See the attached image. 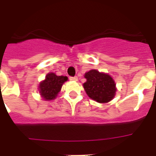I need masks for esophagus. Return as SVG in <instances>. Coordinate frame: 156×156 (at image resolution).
<instances>
[{
	"mask_svg": "<svg viewBox=\"0 0 156 156\" xmlns=\"http://www.w3.org/2000/svg\"><path fill=\"white\" fill-rule=\"evenodd\" d=\"M69 79L72 81H77L78 80V77H77V76H74V77H69Z\"/></svg>",
	"mask_w": 156,
	"mask_h": 156,
	"instance_id": "esophagus-1",
	"label": "esophagus"
}]
</instances>
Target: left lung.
I'll list each match as a JSON object with an SVG mask.
<instances>
[{
  "instance_id": "left-lung-1",
  "label": "left lung",
  "mask_w": 156,
  "mask_h": 156,
  "mask_svg": "<svg viewBox=\"0 0 156 156\" xmlns=\"http://www.w3.org/2000/svg\"><path fill=\"white\" fill-rule=\"evenodd\" d=\"M87 82L83 87L88 96L98 103H107L113 99L116 93V84L113 79L106 73L91 69L85 73Z\"/></svg>"
}]
</instances>
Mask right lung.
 <instances>
[{
    "mask_svg": "<svg viewBox=\"0 0 156 156\" xmlns=\"http://www.w3.org/2000/svg\"><path fill=\"white\" fill-rule=\"evenodd\" d=\"M68 78L66 76H56L55 73L47 74L45 80L40 84V93L46 100H53L61 90V88Z\"/></svg>",
    "mask_w": 156,
    "mask_h": 156,
    "instance_id": "obj_1",
    "label": "right lung"
}]
</instances>
